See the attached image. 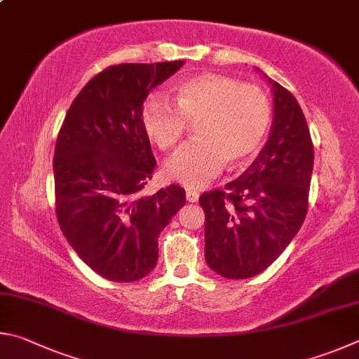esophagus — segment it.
I'll return each mask as SVG.
<instances>
[{
    "instance_id": "obj_1",
    "label": "esophagus",
    "mask_w": 359,
    "mask_h": 359,
    "mask_svg": "<svg viewBox=\"0 0 359 359\" xmlns=\"http://www.w3.org/2000/svg\"><path fill=\"white\" fill-rule=\"evenodd\" d=\"M186 198H187V202H191V203L197 202V200H198V192L197 191H192V189H187L186 191Z\"/></svg>"
}]
</instances>
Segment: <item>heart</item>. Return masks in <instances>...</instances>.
Returning a JSON list of instances; mask_svg holds the SVG:
<instances>
[{
    "label": "heart",
    "mask_w": 359,
    "mask_h": 359,
    "mask_svg": "<svg viewBox=\"0 0 359 359\" xmlns=\"http://www.w3.org/2000/svg\"><path fill=\"white\" fill-rule=\"evenodd\" d=\"M142 126L161 151H173L187 126H196V142L167 162V178L202 187L230 167L243 165L260 149L271 124V102L262 88L219 74H200L180 81L172 100L149 96L142 107Z\"/></svg>",
    "instance_id": "heart-1"
}]
</instances>
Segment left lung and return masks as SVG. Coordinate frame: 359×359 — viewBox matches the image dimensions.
<instances>
[{"mask_svg": "<svg viewBox=\"0 0 359 359\" xmlns=\"http://www.w3.org/2000/svg\"><path fill=\"white\" fill-rule=\"evenodd\" d=\"M274 93L271 134L259 157L225 189L203 192L205 259L227 279H249L271 265L298 233L309 205L313 144L298 100Z\"/></svg>", "mask_w": 359, "mask_h": 359, "instance_id": "left-lung-1", "label": "left lung"}]
</instances>
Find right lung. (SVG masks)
<instances>
[{
    "mask_svg": "<svg viewBox=\"0 0 359 359\" xmlns=\"http://www.w3.org/2000/svg\"><path fill=\"white\" fill-rule=\"evenodd\" d=\"M183 65L104 69L74 99L56 138V219L80 259L109 280L134 282L153 271L157 236L186 203L176 184L142 194L156 168L142 107Z\"/></svg>",
    "mask_w": 359,
    "mask_h": 359,
    "instance_id": "right-lung-1",
    "label": "right lung"
}]
</instances>
